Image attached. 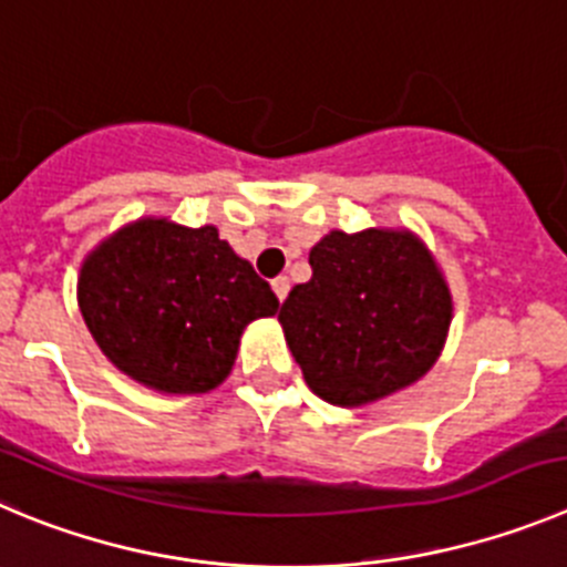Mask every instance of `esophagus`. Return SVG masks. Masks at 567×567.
Segmentation results:
<instances>
[{
    "label": "esophagus",
    "mask_w": 567,
    "mask_h": 567,
    "mask_svg": "<svg viewBox=\"0 0 567 567\" xmlns=\"http://www.w3.org/2000/svg\"><path fill=\"white\" fill-rule=\"evenodd\" d=\"M271 288H274V293H277V299L285 301V296H288V290H290V279L288 277H277L271 282Z\"/></svg>",
    "instance_id": "obj_1"
}]
</instances>
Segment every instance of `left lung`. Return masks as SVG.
<instances>
[{
    "label": "left lung",
    "instance_id": "8db88e82",
    "mask_svg": "<svg viewBox=\"0 0 567 567\" xmlns=\"http://www.w3.org/2000/svg\"><path fill=\"white\" fill-rule=\"evenodd\" d=\"M310 282L279 310L301 374L332 405H367L436 363L453 301L427 248L409 231H330L310 251Z\"/></svg>",
    "mask_w": 567,
    "mask_h": 567
}]
</instances>
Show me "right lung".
<instances>
[{"label":"right lung","mask_w":567,"mask_h":567,"mask_svg":"<svg viewBox=\"0 0 567 567\" xmlns=\"http://www.w3.org/2000/svg\"><path fill=\"white\" fill-rule=\"evenodd\" d=\"M78 301L120 372L167 394H204L226 380L248 321L279 299L215 226L136 220L94 248Z\"/></svg>","instance_id":"right-lung-1"}]
</instances>
